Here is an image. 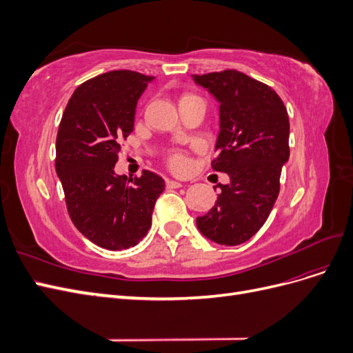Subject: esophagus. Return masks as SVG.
I'll return each instance as SVG.
<instances>
[{"instance_id":"34e87169","label":"esophagus","mask_w":353,"mask_h":353,"mask_svg":"<svg viewBox=\"0 0 353 353\" xmlns=\"http://www.w3.org/2000/svg\"><path fill=\"white\" fill-rule=\"evenodd\" d=\"M183 187V184L178 183V181H174V179H166V188L172 190V188H179Z\"/></svg>"}]
</instances>
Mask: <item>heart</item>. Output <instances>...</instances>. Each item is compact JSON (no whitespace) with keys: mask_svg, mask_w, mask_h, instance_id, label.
<instances>
[{"mask_svg":"<svg viewBox=\"0 0 353 353\" xmlns=\"http://www.w3.org/2000/svg\"><path fill=\"white\" fill-rule=\"evenodd\" d=\"M170 163H172V166L175 169H184L187 166V160L183 154H175L172 157V162H170Z\"/></svg>","mask_w":353,"mask_h":353,"instance_id":"1","label":"heart"}]
</instances>
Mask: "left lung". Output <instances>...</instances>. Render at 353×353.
I'll use <instances>...</instances> for the list:
<instances>
[{
	"label": "left lung",
	"instance_id": "obj_1",
	"mask_svg": "<svg viewBox=\"0 0 353 353\" xmlns=\"http://www.w3.org/2000/svg\"><path fill=\"white\" fill-rule=\"evenodd\" d=\"M191 78L219 103V134L212 168L230 176L199 231L213 243L239 245L268 219L280 193L283 165L290 157V123L285 105L272 88L239 70Z\"/></svg>",
	"mask_w": 353,
	"mask_h": 353
}]
</instances>
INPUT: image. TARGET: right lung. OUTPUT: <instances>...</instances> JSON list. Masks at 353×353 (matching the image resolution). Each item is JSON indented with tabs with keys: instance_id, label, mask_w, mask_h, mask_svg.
<instances>
[{
	"instance_id": "add662e5",
	"label": "right lung",
	"mask_w": 353,
	"mask_h": 353,
	"mask_svg": "<svg viewBox=\"0 0 353 353\" xmlns=\"http://www.w3.org/2000/svg\"><path fill=\"white\" fill-rule=\"evenodd\" d=\"M154 78L132 70L99 74L74 90L56 140V172L69 216L82 236L108 250L130 249L147 236L165 181L150 170L116 175L122 138L134 131L137 101Z\"/></svg>"
}]
</instances>
